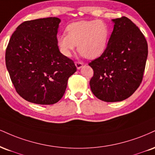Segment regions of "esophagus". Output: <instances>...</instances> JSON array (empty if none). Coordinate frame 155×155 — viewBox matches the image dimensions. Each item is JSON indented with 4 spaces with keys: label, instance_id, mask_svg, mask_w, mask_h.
I'll return each mask as SVG.
<instances>
[{
    "label": "esophagus",
    "instance_id": "34e87169",
    "mask_svg": "<svg viewBox=\"0 0 155 155\" xmlns=\"http://www.w3.org/2000/svg\"><path fill=\"white\" fill-rule=\"evenodd\" d=\"M75 65H76V68H77V69H80V68H82V66H83V63L81 62H76Z\"/></svg>",
    "mask_w": 155,
    "mask_h": 155
}]
</instances>
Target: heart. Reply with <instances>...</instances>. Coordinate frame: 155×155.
<instances>
[{"label":"heart","mask_w":155,"mask_h":155,"mask_svg":"<svg viewBox=\"0 0 155 155\" xmlns=\"http://www.w3.org/2000/svg\"><path fill=\"white\" fill-rule=\"evenodd\" d=\"M67 34L57 37V44L64 56L70 57L78 45V50L88 59L100 57L107 48L110 28L102 20L79 21L66 27Z\"/></svg>","instance_id":"1"}]
</instances>
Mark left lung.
Wrapping results in <instances>:
<instances>
[{
    "label": "left lung",
    "instance_id": "1",
    "mask_svg": "<svg viewBox=\"0 0 155 155\" xmlns=\"http://www.w3.org/2000/svg\"><path fill=\"white\" fill-rule=\"evenodd\" d=\"M113 31L100 57L89 63L94 71L90 88L94 96L107 102L131 96L141 83L148 55L143 35L127 17L112 19Z\"/></svg>",
    "mask_w": 155,
    "mask_h": 155
}]
</instances>
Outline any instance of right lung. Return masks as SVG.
I'll list each match as a JSON object with an SVG mask.
<instances>
[{"label":"right lung","mask_w":155,"mask_h":155,"mask_svg":"<svg viewBox=\"0 0 155 155\" xmlns=\"http://www.w3.org/2000/svg\"><path fill=\"white\" fill-rule=\"evenodd\" d=\"M57 17L24 21L16 28L5 51V65L17 93L28 102L53 105L62 98L74 61L60 52Z\"/></svg>","instance_id":"right-lung-1"}]
</instances>
